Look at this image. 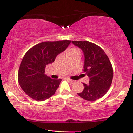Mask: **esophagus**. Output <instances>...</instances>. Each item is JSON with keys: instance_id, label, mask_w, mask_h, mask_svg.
<instances>
[{"instance_id": "1", "label": "esophagus", "mask_w": 133, "mask_h": 133, "mask_svg": "<svg viewBox=\"0 0 133 133\" xmlns=\"http://www.w3.org/2000/svg\"><path fill=\"white\" fill-rule=\"evenodd\" d=\"M66 80L69 82L71 83H73L75 82H74V81H72V80H71V79H66Z\"/></svg>"}]
</instances>
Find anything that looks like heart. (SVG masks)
Wrapping results in <instances>:
<instances>
[{
	"label": "heart",
	"instance_id": "1",
	"mask_svg": "<svg viewBox=\"0 0 133 133\" xmlns=\"http://www.w3.org/2000/svg\"><path fill=\"white\" fill-rule=\"evenodd\" d=\"M76 50H78L76 48H71V49H70V50H68V51H76Z\"/></svg>",
	"mask_w": 133,
	"mask_h": 133
}]
</instances>
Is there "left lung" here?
I'll return each instance as SVG.
<instances>
[{"mask_svg": "<svg viewBox=\"0 0 133 133\" xmlns=\"http://www.w3.org/2000/svg\"><path fill=\"white\" fill-rule=\"evenodd\" d=\"M84 54L83 71L90 79L88 84L83 83V91L77 93L88 101H94L103 97L111 85L113 70L108 56L101 47L88 41H72Z\"/></svg>", "mask_w": 133, "mask_h": 133, "instance_id": "obj_1", "label": "left lung"}]
</instances>
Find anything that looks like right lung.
<instances>
[{"label":"right lung","instance_id":"1","mask_svg":"<svg viewBox=\"0 0 133 133\" xmlns=\"http://www.w3.org/2000/svg\"><path fill=\"white\" fill-rule=\"evenodd\" d=\"M71 41L43 42L30 48L20 65L18 81L23 91L32 99L45 101L56 92L62 80L45 74V67L66 50Z\"/></svg>","mask_w":133,"mask_h":133}]
</instances>
